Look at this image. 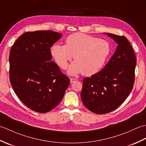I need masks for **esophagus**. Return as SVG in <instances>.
<instances>
[{"mask_svg":"<svg viewBox=\"0 0 146 146\" xmlns=\"http://www.w3.org/2000/svg\"><path fill=\"white\" fill-rule=\"evenodd\" d=\"M76 81H77V79L74 78H70V82H71V83H73V82H76Z\"/></svg>","mask_w":146,"mask_h":146,"instance_id":"34e87169","label":"esophagus"}]
</instances>
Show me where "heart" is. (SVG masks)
<instances>
[{
  "label": "heart",
  "mask_w": 146,
  "mask_h": 146,
  "mask_svg": "<svg viewBox=\"0 0 146 146\" xmlns=\"http://www.w3.org/2000/svg\"><path fill=\"white\" fill-rule=\"evenodd\" d=\"M65 45L55 44L51 52L56 63L66 69L68 63L75 56L68 72L71 75L82 73L92 76L104 66L111 52V46L107 40L99 39L85 34L76 33L68 36Z\"/></svg>",
  "instance_id": "heart-1"
}]
</instances>
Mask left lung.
I'll return each instance as SVG.
<instances>
[{"label":"left lung","mask_w":146,"mask_h":146,"mask_svg":"<svg viewBox=\"0 0 146 146\" xmlns=\"http://www.w3.org/2000/svg\"><path fill=\"white\" fill-rule=\"evenodd\" d=\"M118 46L113 55L99 72L83 80L81 98L85 107L97 114L111 112L125 100L135 80L136 58L128 39L106 34Z\"/></svg>","instance_id":"1"}]
</instances>
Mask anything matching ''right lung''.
<instances>
[{"instance_id": "add662e5", "label": "right lung", "mask_w": 146, "mask_h": 146, "mask_svg": "<svg viewBox=\"0 0 146 146\" xmlns=\"http://www.w3.org/2000/svg\"><path fill=\"white\" fill-rule=\"evenodd\" d=\"M61 36L52 31L26 32L11 49V84L20 100L37 112L56 107L70 84L69 78L51 61L50 48Z\"/></svg>"}]
</instances>
